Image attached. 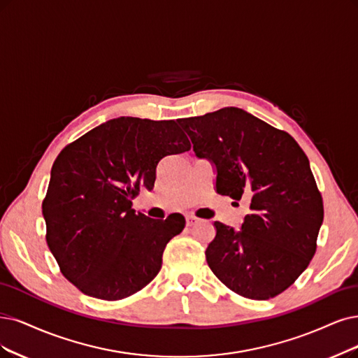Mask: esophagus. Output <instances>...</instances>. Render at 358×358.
<instances>
[{
  "mask_svg": "<svg viewBox=\"0 0 358 358\" xmlns=\"http://www.w3.org/2000/svg\"><path fill=\"white\" fill-rule=\"evenodd\" d=\"M196 222H197V218H194V217H186V226H187V227H193Z\"/></svg>",
  "mask_w": 358,
  "mask_h": 358,
  "instance_id": "1",
  "label": "esophagus"
}]
</instances>
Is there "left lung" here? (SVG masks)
Wrapping results in <instances>:
<instances>
[{
  "instance_id": "8db88e82",
  "label": "left lung",
  "mask_w": 358,
  "mask_h": 358,
  "mask_svg": "<svg viewBox=\"0 0 358 358\" xmlns=\"http://www.w3.org/2000/svg\"><path fill=\"white\" fill-rule=\"evenodd\" d=\"M196 156L217 166L220 194L249 201L241 231L215 221L209 268L234 294L264 301L308 267L323 222V197L307 155L286 131L239 108L178 119Z\"/></svg>"
}]
</instances>
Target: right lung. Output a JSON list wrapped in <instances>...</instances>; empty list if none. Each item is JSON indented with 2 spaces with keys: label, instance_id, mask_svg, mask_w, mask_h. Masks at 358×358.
Returning a JSON list of instances; mask_svg holds the SVG:
<instances>
[{
  "label": "right lung",
  "instance_id": "right-lung-1",
  "mask_svg": "<svg viewBox=\"0 0 358 358\" xmlns=\"http://www.w3.org/2000/svg\"><path fill=\"white\" fill-rule=\"evenodd\" d=\"M190 148L176 121L121 116L59 153L43 201L45 239L62 274L83 294L119 301L155 279L186 220L136 214L132 199L141 187L153 189L164 156Z\"/></svg>",
  "mask_w": 358,
  "mask_h": 358
}]
</instances>
